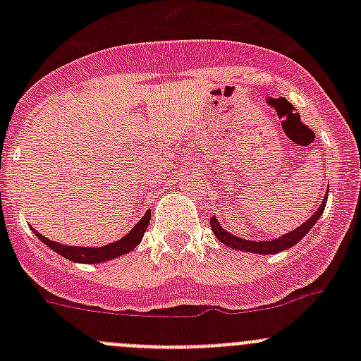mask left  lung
Returning <instances> with one entry per match:
<instances>
[{"mask_svg":"<svg viewBox=\"0 0 361 361\" xmlns=\"http://www.w3.org/2000/svg\"><path fill=\"white\" fill-rule=\"evenodd\" d=\"M326 199H329V188H326L325 197H323L319 207L314 211V214H312L307 221H304V224H302L300 227L295 228V231H290L288 234H283L281 238L272 239V241H248V239L238 238V235H234V234H231V232L225 231V228L220 225V221H218L216 216L211 218L209 224H211V228H213L214 235L218 238V241H221L225 246H228V248L239 250V251H248V253H257V255H276L283 250L292 248V246L297 245L300 239L305 238V234H307V232L314 227L316 221L319 220V216H322L323 211H325Z\"/></svg>","mask_w":361,"mask_h":361,"instance_id":"left-lung-1","label":"left lung"}]
</instances>
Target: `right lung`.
Returning <instances> with one entry per match:
<instances>
[{
    "label": "right lung",
    "instance_id": "obj_1",
    "mask_svg": "<svg viewBox=\"0 0 361 361\" xmlns=\"http://www.w3.org/2000/svg\"><path fill=\"white\" fill-rule=\"evenodd\" d=\"M150 216H152V211L148 209L147 213H145V216L141 218V220L137 221L133 228H130L129 234H126L123 238H120L118 241L110 243V245L99 246V248L61 245V243H56V241H52V239L42 235L39 232H36L32 227H31V231L35 232V235L43 243V245H47L50 250H54L57 255L68 258V260L76 262V264H101V262H108V260H113V258L122 257V255L129 253V251H133L134 248H136V246L141 243V239H143L145 231L148 228Z\"/></svg>",
    "mask_w": 361,
    "mask_h": 361
}]
</instances>
